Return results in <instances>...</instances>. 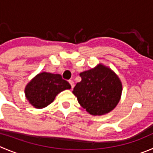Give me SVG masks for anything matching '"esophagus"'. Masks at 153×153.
I'll use <instances>...</instances> for the list:
<instances>
[{
    "instance_id": "1",
    "label": "esophagus",
    "mask_w": 153,
    "mask_h": 153,
    "mask_svg": "<svg viewBox=\"0 0 153 153\" xmlns=\"http://www.w3.org/2000/svg\"><path fill=\"white\" fill-rule=\"evenodd\" d=\"M69 83L71 84V88H73L74 87V82L73 80H69Z\"/></svg>"
}]
</instances>
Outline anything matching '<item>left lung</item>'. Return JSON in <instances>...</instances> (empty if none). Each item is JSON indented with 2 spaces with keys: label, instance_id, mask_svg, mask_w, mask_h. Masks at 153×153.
Wrapping results in <instances>:
<instances>
[{
  "label": "left lung",
  "instance_id": "1",
  "mask_svg": "<svg viewBox=\"0 0 153 153\" xmlns=\"http://www.w3.org/2000/svg\"><path fill=\"white\" fill-rule=\"evenodd\" d=\"M81 82H77L73 93L79 104L88 113L100 116L116 107L122 94L121 81L107 67L99 65L79 74Z\"/></svg>",
  "mask_w": 153,
  "mask_h": 153
}]
</instances>
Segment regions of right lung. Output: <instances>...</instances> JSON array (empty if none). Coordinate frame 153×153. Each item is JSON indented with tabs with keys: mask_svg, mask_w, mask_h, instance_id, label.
I'll return each mask as SVG.
<instances>
[{
	"mask_svg": "<svg viewBox=\"0 0 153 153\" xmlns=\"http://www.w3.org/2000/svg\"><path fill=\"white\" fill-rule=\"evenodd\" d=\"M71 88L69 82L62 79L60 74L43 72L27 84L25 91L30 104L36 108H43L50 104L59 93Z\"/></svg>",
	"mask_w": 153,
	"mask_h": 153,
	"instance_id": "add662e5",
	"label": "right lung"
}]
</instances>
